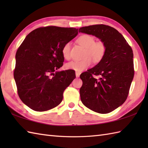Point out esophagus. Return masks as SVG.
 I'll list each match as a JSON object with an SVG mask.
<instances>
[{
  "instance_id": "1",
  "label": "esophagus",
  "mask_w": 148,
  "mask_h": 148,
  "mask_svg": "<svg viewBox=\"0 0 148 148\" xmlns=\"http://www.w3.org/2000/svg\"><path fill=\"white\" fill-rule=\"evenodd\" d=\"M80 72H76V77H79V76H80Z\"/></svg>"
}]
</instances>
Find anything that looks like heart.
Wrapping results in <instances>:
<instances>
[{
	"label": "heart",
	"mask_w": 148,
	"mask_h": 148,
	"mask_svg": "<svg viewBox=\"0 0 148 148\" xmlns=\"http://www.w3.org/2000/svg\"><path fill=\"white\" fill-rule=\"evenodd\" d=\"M77 42L80 45L86 48L84 58L81 60H72L65 64L67 69H71L77 72H81L91 65L93 61L99 62L104 56L106 52V46L102 41L95 42V37L92 36L84 34L78 37ZM62 55L65 59H69L71 56V43L67 42L62 49Z\"/></svg>",
	"instance_id": "1"
}]
</instances>
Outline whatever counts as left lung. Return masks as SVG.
Returning a JSON list of instances; mask_svg holds the SVG:
<instances>
[{"instance_id":"left-lung-1","label":"left lung","mask_w":148,"mask_h":148,"mask_svg":"<svg viewBox=\"0 0 148 148\" xmlns=\"http://www.w3.org/2000/svg\"><path fill=\"white\" fill-rule=\"evenodd\" d=\"M79 32L95 36L106 46V54L99 64L80 75L81 102L93 111L109 113L128 97L134 76L133 51L124 37L110 26L83 27ZM93 75L101 77L96 79Z\"/></svg>"}]
</instances>
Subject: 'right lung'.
Wrapping results in <instances>:
<instances>
[{"mask_svg": "<svg viewBox=\"0 0 148 148\" xmlns=\"http://www.w3.org/2000/svg\"><path fill=\"white\" fill-rule=\"evenodd\" d=\"M77 34L75 28H38L18 49L14 71L18 93L34 111H48L59 105L64 90L76 77L74 70H57L64 61L62 48Z\"/></svg>", "mask_w": 148, "mask_h": 148, "instance_id": "1", "label": "right lung"}]
</instances>
